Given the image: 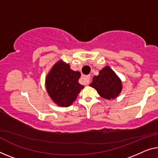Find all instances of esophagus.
Returning a JSON list of instances; mask_svg holds the SVG:
<instances>
[{"instance_id":"esophagus-1","label":"esophagus","mask_w":158,"mask_h":158,"mask_svg":"<svg viewBox=\"0 0 158 158\" xmlns=\"http://www.w3.org/2000/svg\"><path fill=\"white\" fill-rule=\"evenodd\" d=\"M82 79H83V81H84V83L86 84H88L89 82V80H90V76H89V75H87V76H84L82 77Z\"/></svg>"}]
</instances>
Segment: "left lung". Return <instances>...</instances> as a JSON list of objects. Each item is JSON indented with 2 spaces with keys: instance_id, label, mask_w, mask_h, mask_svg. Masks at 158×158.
Here are the masks:
<instances>
[{
  "instance_id": "1",
  "label": "left lung",
  "mask_w": 158,
  "mask_h": 158,
  "mask_svg": "<svg viewBox=\"0 0 158 158\" xmlns=\"http://www.w3.org/2000/svg\"><path fill=\"white\" fill-rule=\"evenodd\" d=\"M97 91L101 97L107 100L117 98L122 91V81L114 70L106 66L93 77L90 85Z\"/></svg>"
}]
</instances>
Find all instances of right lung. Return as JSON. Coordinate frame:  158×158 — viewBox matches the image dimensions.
Returning a JSON list of instances; mask_svg holds the SVG:
<instances>
[{
	"mask_svg": "<svg viewBox=\"0 0 158 158\" xmlns=\"http://www.w3.org/2000/svg\"><path fill=\"white\" fill-rule=\"evenodd\" d=\"M81 73L71 69L69 64L60 60L45 78V86L52 102L60 107H68L77 99L84 86L79 83Z\"/></svg>",
	"mask_w": 158,
	"mask_h": 158,
	"instance_id": "add662e5",
	"label": "right lung"
}]
</instances>
